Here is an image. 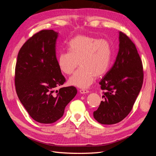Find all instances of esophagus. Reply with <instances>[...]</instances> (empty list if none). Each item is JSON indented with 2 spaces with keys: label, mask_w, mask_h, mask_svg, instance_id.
<instances>
[{
  "label": "esophagus",
  "mask_w": 156,
  "mask_h": 156,
  "mask_svg": "<svg viewBox=\"0 0 156 156\" xmlns=\"http://www.w3.org/2000/svg\"><path fill=\"white\" fill-rule=\"evenodd\" d=\"M79 92L83 94H87L89 92V91L88 90H86V89H81L79 90Z\"/></svg>",
  "instance_id": "esophagus-1"
}]
</instances>
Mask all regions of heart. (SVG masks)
<instances>
[{"label":"heart","instance_id":"heart-1","mask_svg":"<svg viewBox=\"0 0 156 156\" xmlns=\"http://www.w3.org/2000/svg\"><path fill=\"white\" fill-rule=\"evenodd\" d=\"M69 52L60 53L57 64L62 73L69 75L81 65L69 79V83L79 88L90 86L95 77L104 75L110 66L111 47L108 41L96 37L79 35L68 44Z\"/></svg>","mask_w":156,"mask_h":156}]
</instances>
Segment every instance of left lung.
<instances>
[{"label": "left lung", "instance_id": "8db88e82", "mask_svg": "<svg viewBox=\"0 0 156 156\" xmlns=\"http://www.w3.org/2000/svg\"><path fill=\"white\" fill-rule=\"evenodd\" d=\"M142 61L135 44L119 32V50L116 60L100 82L103 92L94 117L102 124H115L128 115L142 88Z\"/></svg>", "mask_w": 156, "mask_h": 156}]
</instances>
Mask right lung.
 <instances>
[{
  "label": "right lung",
  "mask_w": 156,
  "mask_h": 156,
  "mask_svg": "<svg viewBox=\"0 0 156 156\" xmlns=\"http://www.w3.org/2000/svg\"><path fill=\"white\" fill-rule=\"evenodd\" d=\"M58 36L53 30H41L25 42L17 55V96L29 115L41 124H52L60 119L77 92L72 86L55 91L66 81L56 56Z\"/></svg>",
  "instance_id": "right-lung-1"
}]
</instances>
